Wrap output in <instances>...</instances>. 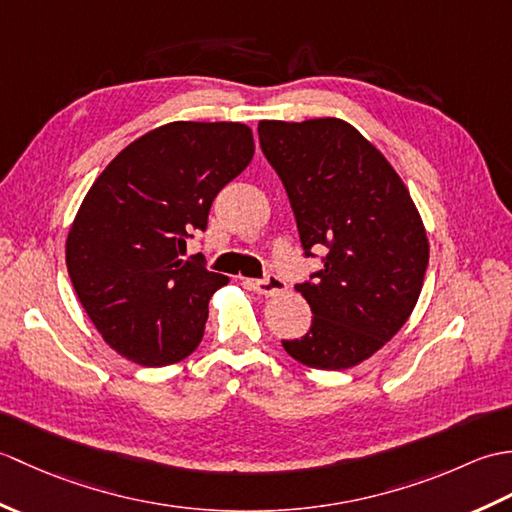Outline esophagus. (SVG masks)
<instances>
[{
  "mask_svg": "<svg viewBox=\"0 0 512 512\" xmlns=\"http://www.w3.org/2000/svg\"><path fill=\"white\" fill-rule=\"evenodd\" d=\"M250 288L259 292V295H264V297H277L286 290V281L279 279L277 275H268L266 279L250 281Z\"/></svg>",
  "mask_w": 512,
  "mask_h": 512,
  "instance_id": "esophagus-1",
  "label": "esophagus"
}]
</instances>
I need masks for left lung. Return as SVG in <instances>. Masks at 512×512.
Returning a JSON list of instances; mask_svg holds the SVG:
<instances>
[{"instance_id":"1","label":"left lung","mask_w":512,"mask_h":512,"mask_svg":"<svg viewBox=\"0 0 512 512\" xmlns=\"http://www.w3.org/2000/svg\"><path fill=\"white\" fill-rule=\"evenodd\" d=\"M257 129L303 250H328L312 281L297 286L312 310L310 330L281 343L301 365L350 369L416 308L429 264L422 217L389 160L341 118L259 121Z\"/></svg>"}]
</instances>
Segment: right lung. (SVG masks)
Returning <instances> with one entry per match:
<instances>
[{
	"label": "right lung",
	"instance_id": "obj_1",
	"mask_svg": "<svg viewBox=\"0 0 512 512\" xmlns=\"http://www.w3.org/2000/svg\"><path fill=\"white\" fill-rule=\"evenodd\" d=\"M253 154L244 123H167L129 143L85 193L65 264L94 328L127 361L165 367L200 345L228 277L180 255Z\"/></svg>",
	"mask_w": 512,
	"mask_h": 512
}]
</instances>
